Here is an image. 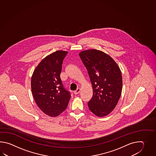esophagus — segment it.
I'll return each instance as SVG.
<instances>
[{"mask_svg": "<svg viewBox=\"0 0 156 156\" xmlns=\"http://www.w3.org/2000/svg\"><path fill=\"white\" fill-rule=\"evenodd\" d=\"M80 92V88H78L76 90H75V91H74V94L77 95V94H78Z\"/></svg>", "mask_w": 156, "mask_h": 156, "instance_id": "obj_1", "label": "esophagus"}]
</instances>
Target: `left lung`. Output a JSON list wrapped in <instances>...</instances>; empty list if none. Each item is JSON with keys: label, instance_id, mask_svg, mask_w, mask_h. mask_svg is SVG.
I'll use <instances>...</instances> for the list:
<instances>
[{"label": "left lung", "instance_id": "1", "mask_svg": "<svg viewBox=\"0 0 156 156\" xmlns=\"http://www.w3.org/2000/svg\"><path fill=\"white\" fill-rule=\"evenodd\" d=\"M79 56L89 75L93 95L88 103L96 116H106L115 108L122 90L119 67L106 53L97 50L83 51Z\"/></svg>", "mask_w": 156, "mask_h": 156}]
</instances>
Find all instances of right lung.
<instances>
[{"label": "right lung", "instance_id": "obj_1", "mask_svg": "<svg viewBox=\"0 0 156 156\" xmlns=\"http://www.w3.org/2000/svg\"><path fill=\"white\" fill-rule=\"evenodd\" d=\"M67 51H57L42 60L31 78V90L38 106L50 116H58L66 109L71 98L60 78Z\"/></svg>", "mask_w": 156, "mask_h": 156}]
</instances>
